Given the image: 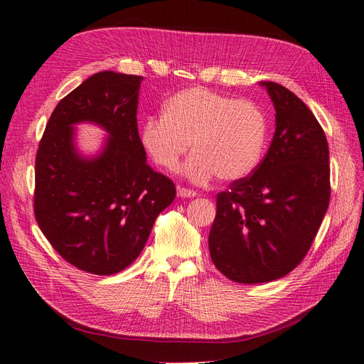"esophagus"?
Segmentation results:
<instances>
[{
    "instance_id": "34e87169",
    "label": "esophagus",
    "mask_w": 364,
    "mask_h": 364,
    "mask_svg": "<svg viewBox=\"0 0 364 364\" xmlns=\"http://www.w3.org/2000/svg\"><path fill=\"white\" fill-rule=\"evenodd\" d=\"M178 196H179V198H196L198 193H196L194 190H188V188H183V186H179Z\"/></svg>"
}]
</instances>
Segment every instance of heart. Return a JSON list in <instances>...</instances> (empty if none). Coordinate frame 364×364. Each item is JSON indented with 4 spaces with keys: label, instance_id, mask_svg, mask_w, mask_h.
I'll return each instance as SVG.
<instances>
[{
    "label": "heart",
    "instance_id": "1",
    "mask_svg": "<svg viewBox=\"0 0 364 364\" xmlns=\"http://www.w3.org/2000/svg\"><path fill=\"white\" fill-rule=\"evenodd\" d=\"M161 117L142 125L141 142L156 165L174 170L193 146L183 173L196 183L214 176L239 181L259 165L267 142V119L248 100L193 87L173 95Z\"/></svg>",
    "mask_w": 364,
    "mask_h": 364
}]
</instances>
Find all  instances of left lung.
<instances>
[{
  "label": "left lung",
  "instance_id": "left-lung-1",
  "mask_svg": "<svg viewBox=\"0 0 364 364\" xmlns=\"http://www.w3.org/2000/svg\"><path fill=\"white\" fill-rule=\"evenodd\" d=\"M276 109V133L252 174L218 194L208 237L211 260L237 283L284 277L308 254L329 199L325 132L300 97L263 81Z\"/></svg>",
  "mask_w": 364,
  "mask_h": 364
}]
</instances>
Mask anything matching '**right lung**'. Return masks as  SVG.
<instances>
[{
	"instance_id": "obj_1",
	"label": "right lung",
	"mask_w": 364,
	"mask_h": 364,
	"mask_svg": "<svg viewBox=\"0 0 364 364\" xmlns=\"http://www.w3.org/2000/svg\"><path fill=\"white\" fill-rule=\"evenodd\" d=\"M144 77L100 72L58 102L35 161V219L56 252L77 269L112 276L139 257L153 223L176 186L146 164L137 132ZM109 133L105 149L84 159L73 124Z\"/></svg>"
}]
</instances>
